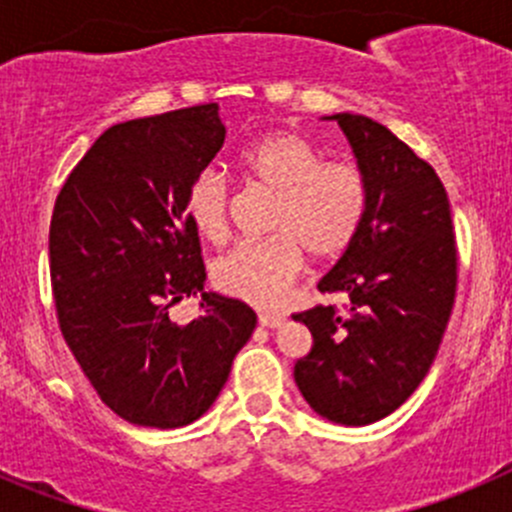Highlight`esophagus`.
<instances>
[{
	"instance_id": "esophagus-1",
	"label": "esophagus",
	"mask_w": 512,
	"mask_h": 512,
	"mask_svg": "<svg viewBox=\"0 0 512 512\" xmlns=\"http://www.w3.org/2000/svg\"><path fill=\"white\" fill-rule=\"evenodd\" d=\"M282 322H285V317H280V314H270V312L260 314V324H262V327H267V329L282 327Z\"/></svg>"
}]
</instances>
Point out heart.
<instances>
[{
    "instance_id": "obj_1",
    "label": "heart",
    "mask_w": 512,
    "mask_h": 512,
    "mask_svg": "<svg viewBox=\"0 0 512 512\" xmlns=\"http://www.w3.org/2000/svg\"><path fill=\"white\" fill-rule=\"evenodd\" d=\"M247 178L275 193L270 232L275 237L245 242L215 262L213 280L225 294L277 307L304 270V250L334 257L359 232L369 203V185L359 163L322 160V151L297 131H272L240 153ZM230 180L203 170L188 190V218L200 237L223 242L230 232Z\"/></svg>"
}]
</instances>
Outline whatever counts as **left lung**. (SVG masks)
<instances>
[{
    "instance_id": "obj_1",
    "label": "left lung",
    "mask_w": 512,
    "mask_h": 512,
    "mask_svg": "<svg viewBox=\"0 0 512 512\" xmlns=\"http://www.w3.org/2000/svg\"><path fill=\"white\" fill-rule=\"evenodd\" d=\"M369 185L364 223L319 292L352 307L294 314L312 349L294 381L319 416L366 426L399 409L431 369L456 299V235L436 170L386 126L334 113Z\"/></svg>"
}]
</instances>
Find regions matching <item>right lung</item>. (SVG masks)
Returning <instances> with one entry per match:
<instances>
[{"label": "right lung", "instance_id": "add662e5", "mask_svg": "<svg viewBox=\"0 0 512 512\" xmlns=\"http://www.w3.org/2000/svg\"><path fill=\"white\" fill-rule=\"evenodd\" d=\"M225 143L218 103L116 123L66 178L49 227L61 334L103 404L136 426L180 428L213 406L257 314L205 292L188 190ZM201 294V317L167 307Z\"/></svg>", "mask_w": 512, "mask_h": 512}]
</instances>
